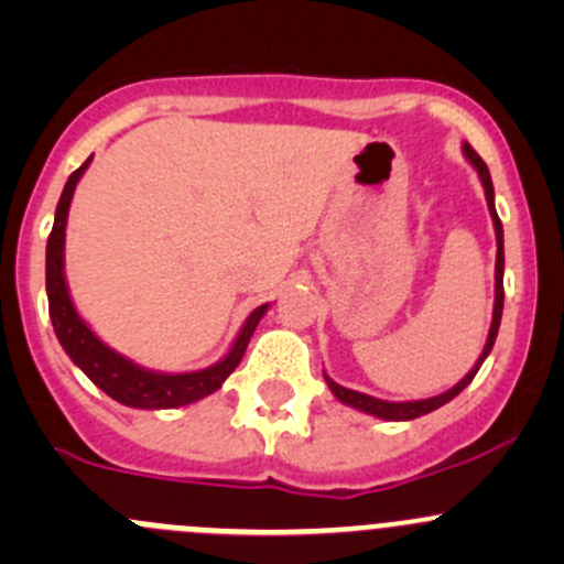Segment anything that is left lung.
<instances>
[{
  "label": "left lung",
  "mask_w": 564,
  "mask_h": 564,
  "mask_svg": "<svg viewBox=\"0 0 564 564\" xmlns=\"http://www.w3.org/2000/svg\"><path fill=\"white\" fill-rule=\"evenodd\" d=\"M464 150V158L469 161V166L475 169L477 176H480L482 182V191H486V204H488V213H491V220H494V231H497V267H494V316H491V327H488V338H486V346H482L480 357H477V362L471 366V371L466 373L464 379H460L458 384H453L451 390L440 392V395H431V398H420V401H382V398H373V395H366V392H357V390H349L344 388V384H338L335 379H329L327 373H324V382H327V388L333 390V395L338 398L340 403H346V406L357 409V412H366V414H373V417L379 420H390V423H401V420H414V417H423V414L434 412V409L445 406L447 401H453V398L458 395L460 390L466 388V384L475 379V373L480 371V366L486 362V357L491 355L494 349V340H497V333H499V322H502V305H505V289H502V278H505V240H502V220H499L497 215V207H494V182H491V174H488V166L482 163V158L477 155L475 150H471L469 144L460 147Z\"/></svg>",
  "instance_id": "8db88e82"
}]
</instances>
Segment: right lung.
<instances>
[{
    "instance_id": "right-lung-1",
    "label": "right lung",
    "mask_w": 564,
    "mask_h": 564,
    "mask_svg": "<svg viewBox=\"0 0 564 564\" xmlns=\"http://www.w3.org/2000/svg\"><path fill=\"white\" fill-rule=\"evenodd\" d=\"M89 163H93V158H87V163H84L82 169H76V172L67 176L65 191H62L59 204H56L54 229H51L48 246H45V292H48V314L62 349H65V355L87 373L89 382L98 384L106 395L124 403V406L176 409L213 395V392L220 390V384L229 379V373L240 366L242 355H246L248 349L250 335H253L261 316L267 314L270 303L259 305V308L246 318V324L240 327V333H237L229 351L209 368H202V371H152V368L139 366V362H133L130 357L119 355L111 346H106L104 340L93 333V327L84 322L82 314L76 311V305H73L70 289H67L65 278L67 213H70V202L73 193H76L78 180L87 172Z\"/></svg>"
}]
</instances>
